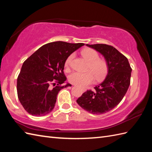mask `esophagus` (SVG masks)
<instances>
[{
    "label": "esophagus",
    "instance_id": "esophagus-1",
    "mask_svg": "<svg viewBox=\"0 0 152 152\" xmlns=\"http://www.w3.org/2000/svg\"><path fill=\"white\" fill-rule=\"evenodd\" d=\"M83 91H84V92H85V90H83Z\"/></svg>",
    "mask_w": 152,
    "mask_h": 152
}]
</instances>
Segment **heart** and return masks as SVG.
I'll return each instance as SVG.
<instances>
[{
    "label": "heart",
    "mask_w": 152,
    "mask_h": 152,
    "mask_svg": "<svg viewBox=\"0 0 152 152\" xmlns=\"http://www.w3.org/2000/svg\"><path fill=\"white\" fill-rule=\"evenodd\" d=\"M81 55L88 62V70L90 72L85 73L73 72L69 76V81L80 87H84L91 84L94 79V76L97 80H99L104 76L107 72V64L104 60L100 59L99 54L96 50L90 48L83 49ZM74 57V54L71 55L66 58L64 66L67 69L72 63Z\"/></svg>",
    "instance_id": "heart-1"
}]
</instances>
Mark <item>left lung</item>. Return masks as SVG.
I'll list each match as a JSON object with an SVG mask.
<instances>
[{
	"instance_id": "left-lung-1",
	"label": "left lung",
	"mask_w": 152,
	"mask_h": 152,
	"mask_svg": "<svg viewBox=\"0 0 152 152\" xmlns=\"http://www.w3.org/2000/svg\"><path fill=\"white\" fill-rule=\"evenodd\" d=\"M104 57L108 66L106 78L95 91L87 90L77 102L83 109L94 114L106 113L122 100L130 85L132 69L127 58L114 47L106 44L88 45Z\"/></svg>"
}]
</instances>
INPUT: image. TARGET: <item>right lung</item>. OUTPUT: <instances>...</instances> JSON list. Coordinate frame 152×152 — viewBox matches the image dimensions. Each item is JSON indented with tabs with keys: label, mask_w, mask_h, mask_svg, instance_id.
I'll list each match as a JSON object with an SVG mask.
<instances>
[{
	"label": "right lung",
	"mask_w": 152,
	"mask_h": 152,
	"mask_svg": "<svg viewBox=\"0 0 152 152\" xmlns=\"http://www.w3.org/2000/svg\"><path fill=\"white\" fill-rule=\"evenodd\" d=\"M85 45L83 43L55 42L47 43L34 53L23 63L17 80V92L20 103L28 114L42 116L55 107L56 97L63 85L66 58Z\"/></svg>",
	"instance_id": "right-lung-1"
}]
</instances>
